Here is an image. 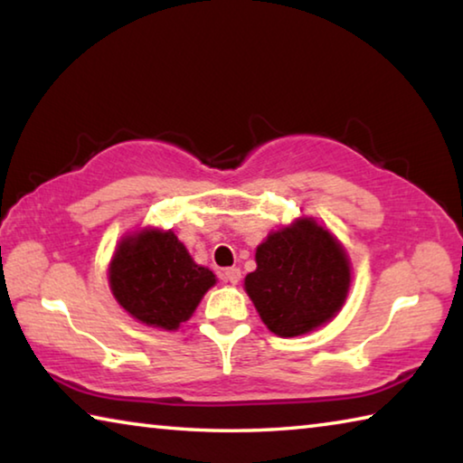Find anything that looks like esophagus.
Listing matches in <instances>:
<instances>
[{
	"mask_svg": "<svg viewBox=\"0 0 463 463\" xmlns=\"http://www.w3.org/2000/svg\"><path fill=\"white\" fill-rule=\"evenodd\" d=\"M222 279L229 281V284H239V281H241V269L239 268H226L222 271Z\"/></svg>",
	"mask_w": 463,
	"mask_h": 463,
	"instance_id": "34e87169",
	"label": "esophagus"
}]
</instances>
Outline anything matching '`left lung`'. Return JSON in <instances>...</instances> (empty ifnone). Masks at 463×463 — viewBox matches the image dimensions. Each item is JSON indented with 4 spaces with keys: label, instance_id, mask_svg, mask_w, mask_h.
Returning <instances> with one entry per match:
<instances>
[{
    "label": "left lung",
    "instance_id": "8db88e82",
    "mask_svg": "<svg viewBox=\"0 0 463 463\" xmlns=\"http://www.w3.org/2000/svg\"><path fill=\"white\" fill-rule=\"evenodd\" d=\"M245 289L271 333L298 336L331 320L347 298L351 269L331 232L312 218L271 232L257 247Z\"/></svg>",
    "mask_w": 463,
    "mask_h": 463
}]
</instances>
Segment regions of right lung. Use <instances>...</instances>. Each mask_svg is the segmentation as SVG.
Listing matches in <instances>:
<instances>
[{"label": "right lung", "instance_id": "add662e5", "mask_svg": "<svg viewBox=\"0 0 463 463\" xmlns=\"http://www.w3.org/2000/svg\"><path fill=\"white\" fill-rule=\"evenodd\" d=\"M216 284L171 231H143L120 241L109 263V288L120 307L148 326L175 331Z\"/></svg>", "mask_w": 463, "mask_h": 463}]
</instances>
